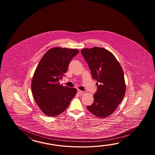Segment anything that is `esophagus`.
<instances>
[{
  "label": "esophagus",
  "mask_w": 155,
  "mask_h": 155,
  "mask_svg": "<svg viewBox=\"0 0 155 155\" xmlns=\"http://www.w3.org/2000/svg\"><path fill=\"white\" fill-rule=\"evenodd\" d=\"M84 92V91H82L80 90H78V93L79 94H80V95L82 94Z\"/></svg>",
  "instance_id": "esophagus-1"
}]
</instances>
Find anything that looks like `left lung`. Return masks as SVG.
<instances>
[{"instance_id": "obj_1", "label": "left lung", "mask_w": 155, "mask_h": 155, "mask_svg": "<svg viewBox=\"0 0 155 155\" xmlns=\"http://www.w3.org/2000/svg\"><path fill=\"white\" fill-rule=\"evenodd\" d=\"M81 53L98 85L94 95V102L86 107L96 117H106L115 111L125 94L122 67L114 54L104 48H85Z\"/></svg>"}]
</instances>
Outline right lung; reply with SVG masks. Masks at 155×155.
I'll return each mask as SVG.
<instances>
[{
  "mask_svg": "<svg viewBox=\"0 0 155 155\" xmlns=\"http://www.w3.org/2000/svg\"><path fill=\"white\" fill-rule=\"evenodd\" d=\"M79 52L75 49L55 47L49 50L40 60L31 87L34 99L46 115L55 117L61 114L76 95L75 88L63 86L59 81Z\"/></svg>",
  "mask_w": 155,
  "mask_h": 155,
  "instance_id": "obj_1",
  "label": "right lung"
}]
</instances>
